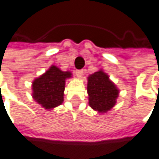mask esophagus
<instances>
[{
	"label": "esophagus",
	"instance_id": "esophagus-1",
	"mask_svg": "<svg viewBox=\"0 0 159 159\" xmlns=\"http://www.w3.org/2000/svg\"><path fill=\"white\" fill-rule=\"evenodd\" d=\"M83 70H75V74L78 76V77H82L83 76Z\"/></svg>",
	"mask_w": 159,
	"mask_h": 159
}]
</instances>
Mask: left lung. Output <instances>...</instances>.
Listing matches in <instances>:
<instances>
[{"label":"left lung","instance_id":"left-lung-1","mask_svg":"<svg viewBox=\"0 0 159 159\" xmlns=\"http://www.w3.org/2000/svg\"><path fill=\"white\" fill-rule=\"evenodd\" d=\"M88 93L89 106L99 112H106L115 105L119 93L109 76L99 70L89 76Z\"/></svg>","mask_w":159,"mask_h":159}]
</instances>
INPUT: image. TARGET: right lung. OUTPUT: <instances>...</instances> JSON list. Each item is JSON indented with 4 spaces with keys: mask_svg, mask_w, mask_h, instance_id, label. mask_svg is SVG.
I'll return each instance as SVG.
<instances>
[{
    "mask_svg": "<svg viewBox=\"0 0 159 159\" xmlns=\"http://www.w3.org/2000/svg\"><path fill=\"white\" fill-rule=\"evenodd\" d=\"M70 76V71H62L57 66H51L45 74L33 81V98L47 110L61 105L64 101L66 79Z\"/></svg>",
    "mask_w": 159,
    "mask_h": 159,
    "instance_id": "1",
    "label": "right lung"
}]
</instances>
